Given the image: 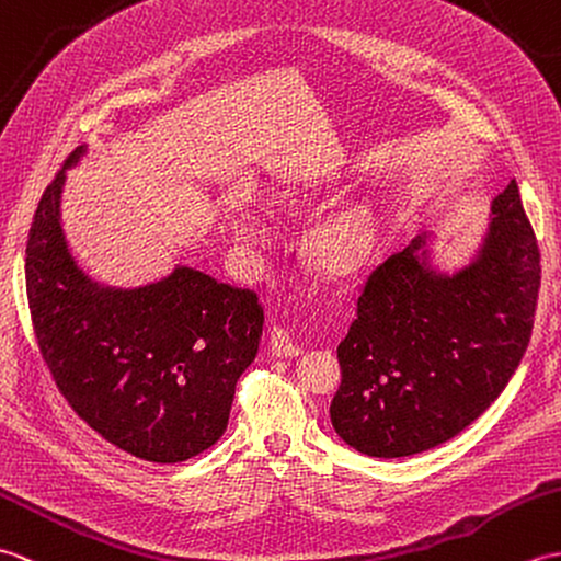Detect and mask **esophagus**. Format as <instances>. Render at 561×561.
I'll use <instances>...</instances> for the list:
<instances>
[{"label":"esophagus","mask_w":561,"mask_h":561,"mask_svg":"<svg viewBox=\"0 0 561 561\" xmlns=\"http://www.w3.org/2000/svg\"><path fill=\"white\" fill-rule=\"evenodd\" d=\"M270 350L274 356H279V359H289V356H299L301 347L296 344L289 335V330L284 328H272L270 332Z\"/></svg>","instance_id":"obj_1"}]
</instances>
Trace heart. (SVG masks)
<instances>
[{
    "label": "heart",
    "mask_w": 561,
    "mask_h": 561,
    "mask_svg": "<svg viewBox=\"0 0 561 561\" xmlns=\"http://www.w3.org/2000/svg\"><path fill=\"white\" fill-rule=\"evenodd\" d=\"M270 207L274 209H299L304 207V197L291 190H279L270 195ZM226 226L233 241L255 250L267 243V229L257 214L245 207L236 205L226 214ZM376 245V219L374 214L359 205H347L335 211L325 214L323 219L313 224L306 238V255L311 265L328 274V277H347L356 270H362Z\"/></svg>",
    "instance_id": "heart-1"
}]
</instances>
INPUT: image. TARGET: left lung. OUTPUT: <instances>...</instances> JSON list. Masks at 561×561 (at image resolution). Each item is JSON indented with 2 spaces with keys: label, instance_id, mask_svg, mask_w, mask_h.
I'll use <instances>...</instances> for the list:
<instances>
[{
  "label": "left lung",
  "instance_id": "8db88e82",
  "mask_svg": "<svg viewBox=\"0 0 561 561\" xmlns=\"http://www.w3.org/2000/svg\"><path fill=\"white\" fill-rule=\"evenodd\" d=\"M540 250L518 183L492 199L468 265L432 262L426 236L376 267L340 342L330 422L371 458H404L460 434L490 408L530 342Z\"/></svg>",
  "mask_w": 561,
  "mask_h": 561
}]
</instances>
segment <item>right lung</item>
<instances>
[{
  "mask_svg": "<svg viewBox=\"0 0 561 561\" xmlns=\"http://www.w3.org/2000/svg\"><path fill=\"white\" fill-rule=\"evenodd\" d=\"M47 185L26 245V294L43 359L93 432L149 462H183L226 432L236 383L253 364L265 313L248 289L175 265L117 289L71 257L59 217L67 169Z\"/></svg>",
  "mask_w": 561,
  "mask_h": 561,
  "instance_id": "1",
  "label": "right lung"
}]
</instances>
